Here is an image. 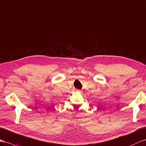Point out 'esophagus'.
Listing matches in <instances>:
<instances>
[{"mask_svg":"<svg viewBox=\"0 0 146 146\" xmlns=\"http://www.w3.org/2000/svg\"><path fill=\"white\" fill-rule=\"evenodd\" d=\"M76 91H80V90H76Z\"/></svg>","mask_w":146,"mask_h":146,"instance_id":"esophagus-1","label":"esophagus"}]
</instances>
